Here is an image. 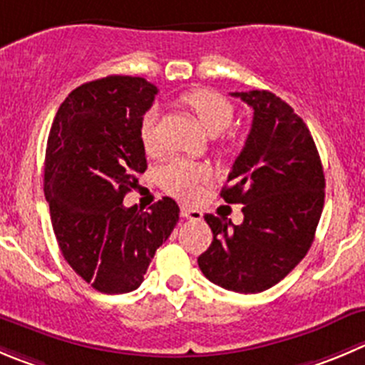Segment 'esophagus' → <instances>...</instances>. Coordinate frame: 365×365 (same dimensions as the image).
<instances>
[{"label":"esophagus","mask_w":365,"mask_h":365,"mask_svg":"<svg viewBox=\"0 0 365 365\" xmlns=\"http://www.w3.org/2000/svg\"><path fill=\"white\" fill-rule=\"evenodd\" d=\"M180 214H182V217L190 219V221H201V219H203V214H201L197 208H190V207H187V205H182V208H180Z\"/></svg>","instance_id":"34e87169"}]
</instances>
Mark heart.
<instances>
[{
  "label": "heart",
  "instance_id": "heart-1",
  "mask_svg": "<svg viewBox=\"0 0 365 365\" xmlns=\"http://www.w3.org/2000/svg\"><path fill=\"white\" fill-rule=\"evenodd\" d=\"M183 103L196 114L205 132L217 135L233 121V107L225 96L210 88H192L183 94ZM157 112L148 110L140 121V140L148 151L157 144ZM210 180V169L185 158H173L160 169V183L169 194L180 200H192L200 192L201 183Z\"/></svg>",
  "mask_w": 365,
  "mask_h": 365
}]
</instances>
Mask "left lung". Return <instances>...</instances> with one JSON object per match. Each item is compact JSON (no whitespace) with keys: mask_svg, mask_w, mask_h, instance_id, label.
I'll list each match as a JSON object with an SVG mask.
<instances>
[{"mask_svg":"<svg viewBox=\"0 0 365 365\" xmlns=\"http://www.w3.org/2000/svg\"><path fill=\"white\" fill-rule=\"evenodd\" d=\"M232 96L253 108V123L221 197L244 205V221L205 215L214 239L197 265L212 284L255 294L284 280L312 246L324 173L309 128L282 98L269 91Z\"/></svg>","mask_w":365,"mask_h":365,"instance_id":"8db88e82","label":"left lung"}]
</instances>
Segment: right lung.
<instances>
[{
    "label": "right lung",
    "instance_id": "1",
    "mask_svg": "<svg viewBox=\"0 0 365 365\" xmlns=\"http://www.w3.org/2000/svg\"><path fill=\"white\" fill-rule=\"evenodd\" d=\"M158 88L139 76L80 85L53 119L44 160V196L67 264L105 294L135 291L155 251L178 222L162 197L150 210L123 205L146 171L140 121Z\"/></svg>",
    "mask_w": 365,
    "mask_h": 365
}]
</instances>
